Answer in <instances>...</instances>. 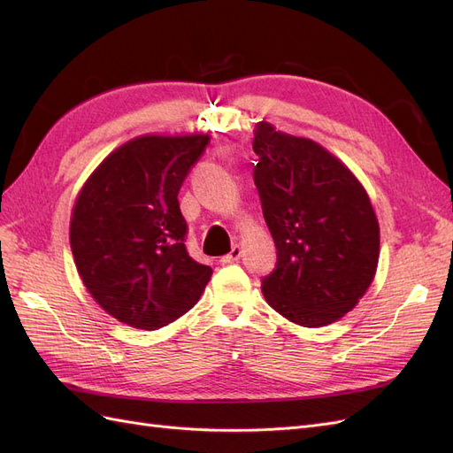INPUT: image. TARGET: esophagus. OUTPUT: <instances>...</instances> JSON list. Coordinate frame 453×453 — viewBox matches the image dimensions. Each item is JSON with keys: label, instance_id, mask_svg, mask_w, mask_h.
<instances>
[{"label": "esophagus", "instance_id": "34e87169", "mask_svg": "<svg viewBox=\"0 0 453 453\" xmlns=\"http://www.w3.org/2000/svg\"><path fill=\"white\" fill-rule=\"evenodd\" d=\"M242 253H243V251H242L240 245H232L230 253H228V255H225V257H221V260H219V263H223V265H232V263H236V260H240Z\"/></svg>", "mask_w": 453, "mask_h": 453}]
</instances>
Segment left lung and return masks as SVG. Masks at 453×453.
Wrapping results in <instances>:
<instances>
[{
	"label": "left lung",
	"instance_id": "1",
	"mask_svg": "<svg viewBox=\"0 0 453 453\" xmlns=\"http://www.w3.org/2000/svg\"><path fill=\"white\" fill-rule=\"evenodd\" d=\"M253 180L278 263L266 303L303 326L334 323L374 280L380 226L366 190L319 143L258 122Z\"/></svg>",
	"mask_w": 453,
	"mask_h": 453
}]
</instances>
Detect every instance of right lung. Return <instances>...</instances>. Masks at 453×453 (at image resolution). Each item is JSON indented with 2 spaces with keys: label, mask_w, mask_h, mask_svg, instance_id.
I'll use <instances>...</instances> for the list:
<instances>
[{
  "label": "right lung",
  "mask_w": 453,
  "mask_h": 453,
  "mask_svg": "<svg viewBox=\"0 0 453 453\" xmlns=\"http://www.w3.org/2000/svg\"><path fill=\"white\" fill-rule=\"evenodd\" d=\"M210 135H142L113 150L77 196L70 243L109 315L155 331L193 308L211 278L185 248L180 188Z\"/></svg>",
  "instance_id": "add662e5"
}]
</instances>
